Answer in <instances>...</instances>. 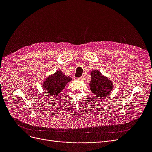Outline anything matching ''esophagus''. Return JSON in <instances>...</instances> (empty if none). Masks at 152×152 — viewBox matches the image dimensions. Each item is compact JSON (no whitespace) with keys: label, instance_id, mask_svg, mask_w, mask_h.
<instances>
[{"label":"esophagus","instance_id":"34e87169","mask_svg":"<svg viewBox=\"0 0 152 152\" xmlns=\"http://www.w3.org/2000/svg\"><path fill=\"white\" fill-rule=\"evenodd\" d=\"M78 79V80H84V76L82 75V77H79V79Z\"/></svg>","mask_w":152,"mask_h":152}]
</instances>
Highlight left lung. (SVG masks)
Instances as JSON below:
<instances>
[{
    "label": "left lung",
    "mask_w": 152,
    "mask_h": 152,
    "mask_svg": "<svg viewBox=\"0 0 152 152\" xmlns=\"http://www.w3.org/2000/svg\"><path fill=\"white\" fill-rule=\"evenodd\" d=\"M91 80L90 89L96 97L101 99L108 96L113 89V83L109 78L104 76L99 70H94L91 72Z\"/></svg>",
    "instance_id": "obj_1"
}]
</instances>
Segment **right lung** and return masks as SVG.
<instances>
[{
    "label": "right lung",
    "instance_id": "1",
    "mask_svg": "<svg viewBox=\"0 0 152 152\" xmlns=\"http://www.w3.org/2000/svg\"><path fill=\"white\" fill-rule=\"evenodd\" d=\"M72 79L70 77L65 75L61 70H57L53 75H49L43 82L44 90L50 95L57 97L65 86Z\"/></svg>",
    "mask_w": 152,
    "mask_h": 152
}]
</instances>
